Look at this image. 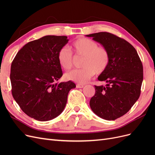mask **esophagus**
Returning a JSON list of instances; mask_svg holds the SVG:
<instances>
[{"instance_id": "1", "label": "esophagus", "mask_w": 155, "mask_h": 155, "mask_svg": "<svg viewBox=\"0 0 155 155\" xmlns=\"http://www.w3.org/2000/svg\"><path fill=\"white\" fill-rule=\"evenodd\" d=\"M84 87V85L83 84H80V83H78L76 85V87L77 88H83Z\"/></svg>"}]
</instances>
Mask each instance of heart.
Wrapping results in <instances>:
<instances>
[{"mask_svg": "<svg viewBox=\"0 0 155 155\" xmlns=\"http://www.w3.org/2000/svg\"><path fill=\"white\" fill-rule=\"evenodd\" d=\"M74 54L83 57L81 67L74 69L64 74L68 80L84 83L94 75L104 73L110 61V55L104 46H98L96 41L81 37L75 41L70 46ZM58 60L60 67L64 70H69L72 67V53L67 47H63L59 51Z\"/></svg>", "mask_w": 155, "mask_h": 155, "instance_id": "heart-1", "label": "heart"}]
</instances>
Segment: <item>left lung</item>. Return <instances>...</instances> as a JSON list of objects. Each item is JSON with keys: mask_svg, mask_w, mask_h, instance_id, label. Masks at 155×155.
Segmentation results:
<instances>
[{"mask_svg": "<svg viewBox=\"0 0 155 155\" xmlns=\"http://www.w3.org/2000/svg\"><path fill=\"white\" fill-rule=\"evenodd\" d=\"M105 47L110 61L97 79L107 83L95 86L92 110L100 118L114 120L127 112L138 100L143 81V66L137 50L127 41L108 32L87 35Z\"/></svg>", "mask_w": 155, "mask_h": 155, "instance_id": "left-lung-1", "label": "left lung"}]
</instances>
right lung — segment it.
<instances>
[{
  "instance_id": "add662e5",
  "label": "right lung",
  "mask_w": 155,
  "mask_h": 155,
  "mask_svg": "<svg viewBox=\"0 0 155 155\" xmlns=\"http://www.w3.org/2000/svg\"><path fill=\"white\" fill-rule=\"evenodd\" d=\"M67 36L46 35L29 42L18 51L12 63L10 81L14 100L28 116L48 121L63 111L71 81L54 83L63 76L58 63L59 50Z\"/></svg>"
}]
</instances>
